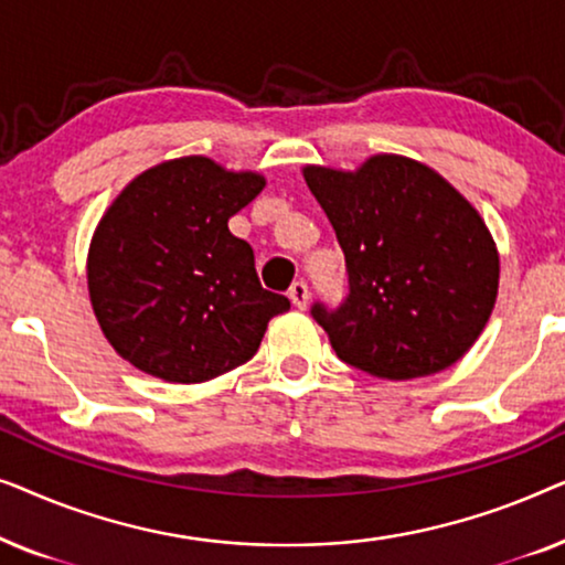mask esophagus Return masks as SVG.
<instances>
[{"mask_svg": "<svg viewBox=\"0 0 565 565\" xmlns=\"http://www.w3.org/2000/svg\"><path fill=\"white\" fill-rule=\"evenodd\" d=\"M288 298L292 300V306H298V308H306V303H308V285L303 282V280H296L290 285V290H288Z\"/></svg>", "mask_w": 565, "mask_h": 565, "instance_id": "esophagus-1", "label": "esophagus"}]
</instances>
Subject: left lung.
<instances>
[{"mask_svg": "<svg viewBox=\"0 0 565 565\" xmlns=\"http://www.w3.org/2000/svg\"><path fill=\"white\" fill-rule=\"evenodd\" d=\"M303 177L344 252L347 298L311 306L337 358L388 381L455 365L499 290V254L476 207L429 167L393 153L358 172L306 167Z\"/></svg>", "mask_w": 565, "mask_h": 565, "instance_id": "1", "label": "left lung"}]
</instances>
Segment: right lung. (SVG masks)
Segmentation results:
<instances>
[{"label":"right lung","instance_id":"add662e5","mask_svg":"<svg viewBox=\"0 0 565 565\" xmlns=\"http://www.w3.org/2000/svg\"><path fill=\"white\" fill-rule=\"evenodd\" d=\"M265 180L184 157L138 174L89 246L87 280L107 342L169 383H203L254 358L290 300L262 288L254 252L228 231Z\"/></svg>","mask_w":565,"mask_h":565}]
</instances>
